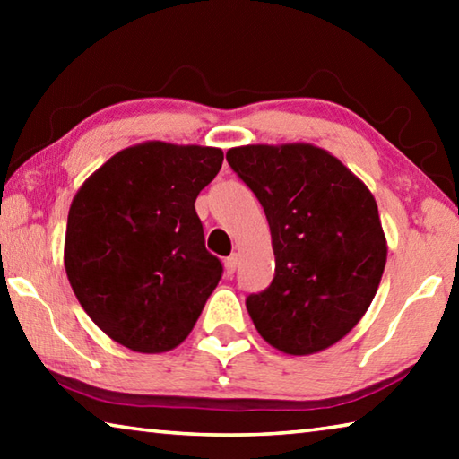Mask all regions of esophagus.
<instances>
[{"instance_id": "esophagus-1", "label": "esophagus", "mask_w": 459, "mask_h": 459, "mask_svg": "<svg viewBox=\"0 0 459 459\" xmlns=\"http://www.w3.org/2000/svg\"><path fill=\"white\" fill-rule=\"evenodd\" d=\"M238 267V255L232 253L230 257H227V261H224V271H227V275H232Z\"/></svg>"}]
</instances>
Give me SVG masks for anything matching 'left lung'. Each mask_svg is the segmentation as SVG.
<instances>
[{
	"instance_id": "left-lung-1",
	"label": "left lung",
	"mask_w": 459,
	"mask_h": 459,
	"mask_svg": "<svg viewBox=\"0 0 459 459\" xmlns=\"http://www.w3.org/2000/svg\"><path fill=\"white\" fill-rule=\"evenodd\" d=\"M230 168L259 198L275 277L247 298L261 338L290 356L322 352L367 314L386 265V237L372 192L314 143L240 145Z\"/></svg>"
}]
</instances>
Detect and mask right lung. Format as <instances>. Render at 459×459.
<instances>
[{
    "instance_id": "obj_1",
    "label": "right lung",
    "mask_w": 459,
    "mask_h": 459,
    "mask_svg": "<svg viewBox=\"0 0 459 459\" xmlns=\"http://www.w3.org/2000/svg\"><path fill=\"white\" fill-rule=\"evenodd\" d=\"M222 160L221 147L153 139L115 153L74 194L66 277L91 320L129 351L180 346L221 281L194 202Z\"/></svg>"
}]
</instances>
